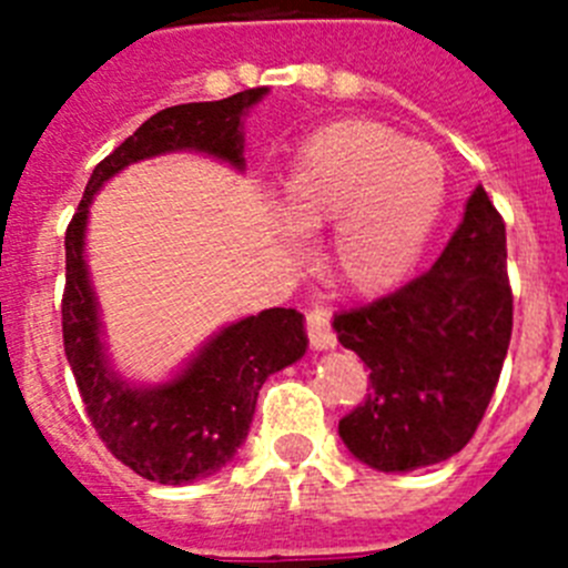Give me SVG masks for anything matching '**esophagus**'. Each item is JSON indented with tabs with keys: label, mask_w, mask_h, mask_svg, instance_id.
<instances>
[{
	"label": "esophagus",
	"mask_w": 568,
	"mask_h": 568,
	"mask_svg": "<svg viewBox=\"0 0 568 568\" xmlns=\"http://www.w3.org/2000/svg\"><path fill=\"white\" fill-rule=\"evenodd\" d=\"M307 338H310V346L313 349H333L338 341H335V333L329 329V318L327 313H321V310H313V313H307Z\"/></svg>",
	"instance_id": "obj_1"
}]
</instances>
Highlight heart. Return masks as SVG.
Wrapping results in <instances>:
<instances>
[{
	"label": "heart",
	"mask_w": 568,
	"mask_h": 568,
	"mask_svg": "<svg viewBox=\"0 0 568 568\" xmlns=\"http://www.w3.org/2000/svg\"><path fill=\"white\" fill-rule=\"evenodd\" d=\"M446 202L435 148L389 124L344 119L318 128L295 153L281 213L293 227L333 222L327 264L355 293H384L415 267Z\"/></svg>",
	"instance_id": "1"
}]
</instances>
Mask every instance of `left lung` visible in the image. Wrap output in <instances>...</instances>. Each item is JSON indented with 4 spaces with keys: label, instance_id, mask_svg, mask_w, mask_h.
<instances>
[{
    "label": "left lung",
    "instance_id": "obj_1",
    "mask_svg": "<svg viewBox=\"0 0 568 568\" xmlns=\"http://www.w3.org/2000/svg\"><path fill=\"white\" fill-rule=\"evenodd\" d=\"M338 341L369 366V395L338 420L378 471L453 458L484 420L511 338L506 224L484 187L433 267L395 293L338 310Z\"/></svg>",
    "mask_w": 568,
    "mask_h": 568
}]
</instances>
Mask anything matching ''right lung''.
Wrapping results in <instances>:
<instances>
[{
  "mask_svg": "<svg viewBox=\"0 0 568 568\" xmlns=\"http://www.w3.org/2000/svg\"><path fill=\"white\" fill-rule=\"evenodd\" d=\"M264 93L267 88H250L222 102L175 104L150 115L97 164L64 233L62 338L84 413L113 458L155 484L202 480L233 458L253 424L261 384L307 349L304 318L295 310H264L222 329L170 384H124L108 369L99 341L97 295L82 255L88 207L110 175L170 150H202L241 170V115Z\"/></svg>",
  "mask_w": 568,
  "mask_h": 568,
  "instance_id": "right-lung-1",
  "label": "right lung"
}]
</instances>
